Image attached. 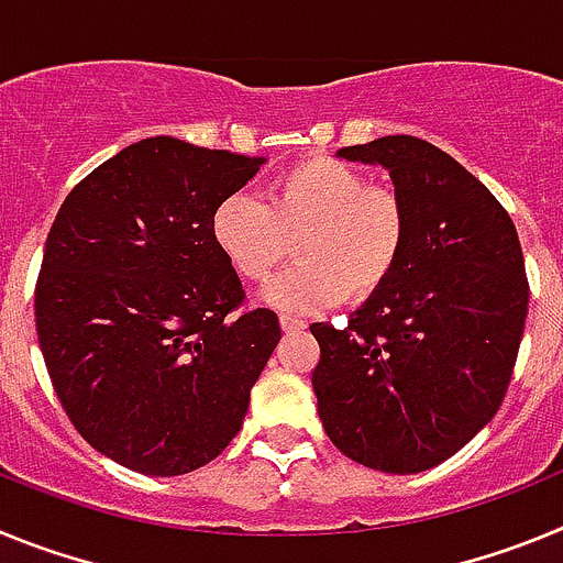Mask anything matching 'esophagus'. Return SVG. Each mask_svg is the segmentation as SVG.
<instances>
[{"label": "esophagus", "instance_id": "1", "mask_svg": "<svg viewBox=\"0 0 563 563\" xmlns=\"http://www.w3.org/2000/svg\"><path fill=\"white\" fill-rule=\"evenodd\" d=\"M278 324H282V330H285L287 335H296V332L307 330V321H301V318H292V316H282L278 318Z\"/></svg>", "mask_w": 563, "mask_h": 563}]
</instances>
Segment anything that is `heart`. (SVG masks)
I'll return each instance as SVG.
<instances>
[{
    "instance_id": "heart-1",
    "label": "heart",
    "mask_w": 563,
    "mask_h": 563,
    "mask_svg": "<svg viewBox=\"0 0 563 563\" xmlns=\"http://www.w3.org/2000/svg\"><path fill=\"white\" fill-rule=\"evenodd\" d=\"M211 236L247 282H265L290 256L296 239L298 262L273 278L262 301L307 316L346 296H375L400 265L409 217L400 197L369 186L361 168L310 157L278 174L271 202L251 191L222 197L211 211Z\"/></svg>"
}]
</instances>
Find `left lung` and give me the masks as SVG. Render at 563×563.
I'll use <instances>...</instances> for the list:
<instances>
[{"label":"left lung","instance_id":"1","mask_svg":"<svg viewBox=\"0 0 563 563\" xmlns=\"http://www.w3.org/2000/svg\"><path fill=\"white\" fill-rule=\"evenodd\" d=\"M335 154L389 172L409 242L350 327H310L318 417L350 460L420 474L474 440L505 400L530 298L525 256L499 200L442 148L389 134Z\"/></svg>","mask_w":563,"mask_h":563}]
</instances>
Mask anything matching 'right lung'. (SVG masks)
Here are the masks:
<instances>
[{
  "mask_svg": "<svg viewBox=\"0 0 563 563\" xmlns=\"http://www.w3.org/2000/svg\"><path fill=\"white\" fill-rule=\"evenodd\" d=\"M265 166L146 137L67 194L44 245L36 332L64 411L118 465L180 476L239 434L276 350L273 310L236 316L242 282L213 206Z\"/></svg>",
  "mask_w": 563,
  "mask_h": 563,
  "instance_id": "obj_1",
  "label": "right lung"
}]
</instances>
